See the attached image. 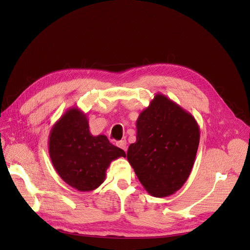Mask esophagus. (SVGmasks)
<instances>
[{
    "label": "esophagus",
    "instance_id": "1",
    "mask_svg": "<svg viewBox=\"0 0 250 250\" xmlns=\"http://www.w3.org/2000/svg\"><path fill=\"white\" fill-rule=\"evenodd\" d=\"M117 146H118V147H120L121 149H123L124 151H126V150H127V143H126V141H125V140L119 141V142L117 143Z\"/></svg>",
    "mask_w": 250,
    "mask_h": 250
}]
</instances>
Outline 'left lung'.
<instances>
[{
    "label": "left lung",
    "mask_w": 250,
    "mask_h": 250,
    "mask_svg": "<svg viewBox=\"0 0 250 250\" xmlns=\"http://www.w3.org/2000/svg\"><path fill=\"white\" fill-rule=\"evenodd\" d=\"M199 139L191 113L156 94L137 120V142L128 148L127 160L151 196L167 197L190 176Z\"/></svg>",
    "instance_id": "8db88e82"
}]
</instances>
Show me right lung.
<instances>
[{
	"label": "right lung",
	"mask_w": 250,
	"mask_h": 250,
	"mask_svg": "<svg viewBox=\"0 0 250 250\" xmlns=\"http://www.w3.org/2000/svg\"><path fill=\"white\" fill-rule=\"evenodd\" d=\"M49 154L58 175L80 192L96 190L103 184L110 163L126 156L106 135L94 137L86 115L77 107L67 109L52 127Z\"/></svg>",
	"instance_id": "1"
}]
</instances>
